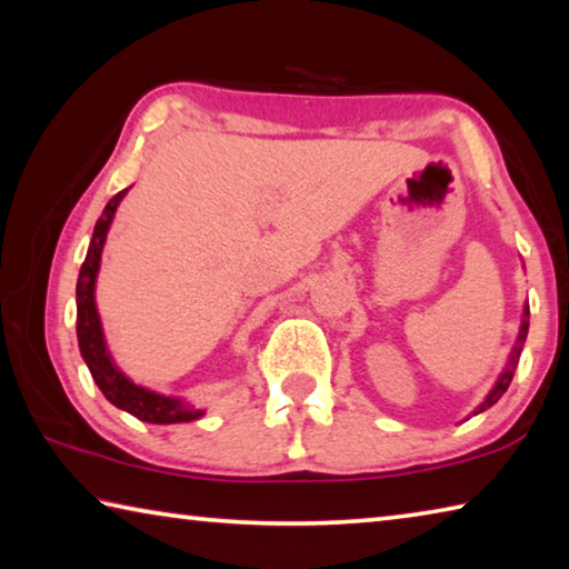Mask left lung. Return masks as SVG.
<instances>
[{"mask_svg":"<svg viewBox=\"0 0 569 569\" xmlns=\"http://www.w3.org/2000/svg\"><path fill=\"white\" fill-rule=\"evenodd\" d=\"M527 316H529V311H525V321H522V329H519V339H517V346H515V351H512V356H509V363H507V369H505V373L502 377H499V381H497V387L492 389V393H489V397L485 399V403H481V407L475 411V413H479V411H485V409H489L492 407V403H497L499 399H502V393L509 389V383H512V377H515V371H517V363H519V353H522V346H525V339H527V329H529V321H527Z\"/></svg>","mask_w":569,"mask_h":569,"instance_id":"8db88e82","label":"left lung"}]
</instances>
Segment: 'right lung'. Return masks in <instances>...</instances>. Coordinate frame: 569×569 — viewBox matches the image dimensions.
I'll return each mask as SVG.
<instances>
[{"label":"right lung","instance_id":"add662e5","mask_svg":"<svg viewBox=\"0 0 569 569\" xmlns=\"http://www.w3.org/2000/svg\"><path fill=\"white\" fill-rule=\"evenodd\" d=\"M124 192L128 190H120L118 196L104 206L98 226H94L88 258H84V263L80 268V278H77V341H80L82 359L88 363L94 383H98L100 391L108 397V401L114 403V407H120L128 413H132V417L150 423L192 421L203 411L188 409L186 403H180L178 399L160 397V393L134 387L130 379L122 377L118 366L112 363L108 349H104L98 308H94V276H98L100 253H102L104 238H108V228L112 223L114 208L120 206Z\"/></svg>","mask_w":569,"mask_h":569}]
</instances>
